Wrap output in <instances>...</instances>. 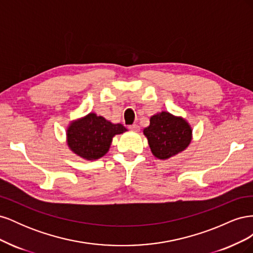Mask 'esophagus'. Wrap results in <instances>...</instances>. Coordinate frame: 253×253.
Here are the masks:
<instances>
[{
    "mask_svg": "<svg viewBox=\"0 0 253 253\" xmlns=\"http://www.w3.org/2000/svg\"><path fill=\"white\" fill-rule=\"evenodd\" d=\"M128 128L131 129V131H134V132H138L139 129H140V126H138V125H136V124H134V125H131V126H128Z\"/></svg>",
    "mask_w": 253,
    "mask_h": 253,
    "instance_id": "1",
    "label": "esophagus"
}]
</instances>
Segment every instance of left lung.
Instances as JSON below:
<instances>
[{
  "label": "left lung",
  "instance_id": "left-lung-1",
  "mask_svg": "<svg viewBox=\"0 0 253 253\" xmlns=\"http://www.w3.org/2000/svg\"><path fill=\"white\" fill-rule=\"evenodd\" d=\"M153 155L159 159L170 158L185 150L191 141L190 126L182 118L162 112L150 119L143 129Z\"/></svg>",
  "mask_w": 253,
  "mask_h": 253
}]
</instances>
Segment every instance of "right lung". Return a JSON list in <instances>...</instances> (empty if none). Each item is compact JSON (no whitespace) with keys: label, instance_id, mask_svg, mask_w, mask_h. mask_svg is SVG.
<instances>
[{"label":"right lung","instance_id":"obj_1","mask_svg":"<svg viewBox=\"0 0 253 253\" xmlns=\"http://www.w3.org/2000/svg\"><path fill=\"white\" fill-rule=\"evenodd\" d=\"M126 131L122 125H114L102 116L90 113L68 127L67 143L77 155L88 160L98 159L109 151L113 137Z\"/></svg>","mask_w":253,"mask_h":253}]
</instances>
